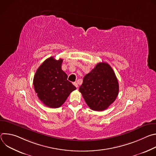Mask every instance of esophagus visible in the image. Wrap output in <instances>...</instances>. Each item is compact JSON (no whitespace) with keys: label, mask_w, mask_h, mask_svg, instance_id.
<instances>
[{"label":"esophagus","mask_w":156,"mask_h":156,"mask_svg":"<svg viewBox=\"0 0 156 156\" xmlns=\"http://www.w3.org/2000/svg\"><path fill=\"white\" fill-rule=\"evenodd\" d=\"M73 84L75 85V86L76 87H78V84L77 83L75 82V83H73Z\"/></svg>","instance_id":"obj_1"}]
</instances>
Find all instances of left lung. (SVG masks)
<instances>
[{"mask_svg": "<svg viewBox=\"0 0 156 156\" xmlns=\"http://www.w3.org/2000/svg\"><path fill=\"white\" fill-rule=\"evenodd\" d=\"M79 90L89 107L102 111L116 99L119 85L112 67L107 63L101 62L84 76Z\"/></svg>", "mask_w": 156, "mask_h": 156, "instance_id": "1", "label": "left lung"}]
</instances>
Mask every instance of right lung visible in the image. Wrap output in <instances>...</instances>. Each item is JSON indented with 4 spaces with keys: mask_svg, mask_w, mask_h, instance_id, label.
I'll use <instances>...</instances> for the list:
<instances>
[{
    "mask_svg": "<svg viewBox=\"0 0 156 156\" xmlns=\"http://www.w3.org/2000/svg\"><path fill=\"white\" fill-rule=\"evenodd\" d=\"M63 60L51 57L37 69L33 79L34 90L39 100L51 108L60 107L76 87L62 70Z\"/></svg>",
    "mask_w": 156,
    "mask_h": 156,
    "instance_id": "add662e5",
    "label": "right lung"
}]
</instances>
